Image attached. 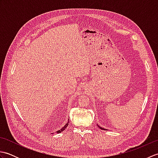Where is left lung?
Instances as JSON below:
<instances>
[{
	"label": "left lung",
	"mask_w": 158,
	"mask_h": 158,
	"mask_svg": "<svg viewBox=\"0 0 158 158\" xmlns=\"http://www.w3.org/2000/svg\"><path fill=\"white\" fill-rule=\"evenodd\" d=\"M99 127H100V129H102V130H105V129H104V128H102V127H100V126H99Z\"/></svg>",
	"instance_id": "8db88e82"
}]
</instances>
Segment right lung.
Returning <instances> with one entry per match:
<instances>
[{
  "label": "right lung",
  "mask_w": 158,
  "mask_h": 158,
  "mask_svg": "<svg viewBox=\"0 0 158 158\" xmlns=\"http://www.w3.org/2000/svg\"><path fill=\"white\" fill-rule=\"evenodd\" d=\"M68 125H69V123H67L66 124V125H65L64 126V127H62V128L61 130H58V131H57V133H60V132H62L63 130H64L66 129V127L67 126H68Z\"/></svg>",
  "instance_id": "add662e5"
}]
</instances>
